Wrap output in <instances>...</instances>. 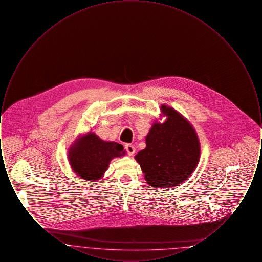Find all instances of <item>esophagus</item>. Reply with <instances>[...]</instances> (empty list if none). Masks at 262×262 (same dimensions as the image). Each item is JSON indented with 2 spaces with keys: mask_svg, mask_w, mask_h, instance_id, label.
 Wrapping results in <instances>:
<instances>
[{
  "mask_svg": "<svg viewBox=\"0 0 262 262\" xmlns=\"http://www.w3.org/2000/svg\"><path fill=\"white\" fill-rule=\"evenodd\" d=\"M125 148L129 156H133L135 154V152H136V148H135V146L133 144H125Z\"/></svg>",
  "mask_w": 262,
  "mask_h": 262,
  "instance_id": "34e87169",
  "label": "esophagus"
}]
</instances>
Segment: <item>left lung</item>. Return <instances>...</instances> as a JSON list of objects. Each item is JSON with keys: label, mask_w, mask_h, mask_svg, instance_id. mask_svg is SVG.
I'll list each match as a JSON object with an SVG mask.
<instances>
[{"label": "left lung", "mask_w": 262, "mask_h": 262, "mask_svg": "<svg viewBox=\"0 0 262 262\" xmlns=\"http://www.w3.org/2000/svg\"><path fill=\"white\" fill-rule=\"evenodd\" d=\"M160 110L166 120L152 124L145 137L146 147L135 159L150 187L171 188L193 174L200 162V139L182 114L167 105H161Z\"/></svg>", "instance_id": "left-lung-1"}]
</instances>
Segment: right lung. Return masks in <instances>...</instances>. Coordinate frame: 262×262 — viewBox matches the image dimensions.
<instances>
[{
    "label": "right lung",
    "mask_w": 262,
    "mask_h": 262,
    "mask_svg": "<svg viewBox=\"0 0 262 262\" xmlns=\"http://www.w3.org/2000/svg\"><path fill=\"white\" fill-rule=\"evenodd\" d=\"M122 144L105 141L89 130L78 136L68 150V160L73 172L85 181H98L103 178L111 160L124 156Z\"/></svg>",
    "instance_id": "add662e5"
}]
</instances>
